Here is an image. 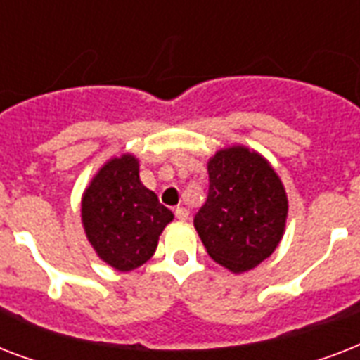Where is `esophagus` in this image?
Masks as SVG:
<instances>
[{"label":"esophagus","instance_id":"obj_1","mask_svg":"<svg viewBox=\"0 0 360 360\" xmlns=\"http://www.w3.org/2000/svg\"><path fill=\"white\" fill-rule=\"evenodd\" d=\"M175 219H179V220H186V219H188V209L183 207V205H179V207H175Z\"/></svg>","mask_w":360,"mask_h":360}]
</instances>
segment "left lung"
Returning a JSON list of instances; mask_svg holds the SVG:
<instances>
[{
  "label": "left lung",
  "instance_id": "1",
  "mask_svg": "<svg viewBox=\"0 0 360 360\" xmlns=\"http://www.w3.org/2000/svg\"><path fill=\"white\" fill-rule=\"evenodd\" d=\"M207 200L194 217L214 262L233 273L256 267L278 246L288 198L265 158L246 147L219 151L207 166Z\"/></svg>",
  "mask_w": 360,
  "mask_h": 360
}]
</instances>
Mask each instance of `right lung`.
Here are the masks:
<instances>
[{"instance_id": "1", "label": "right lung", "mask_w": 360, "mask_h": 360, "mask_svg": "<svg viewBox=\"0 0 360 360\" xmlns=\"http://www.w3.org/2000/svg\"><path fill=\"white\" fill-rule=\"evenodd\" d=\"M174 213L157 194L141 185L138 160L114 158L91 181L82 202L87 239L104 262L117 271H132L157 250Z\"/></svg>"}]
</instances>
